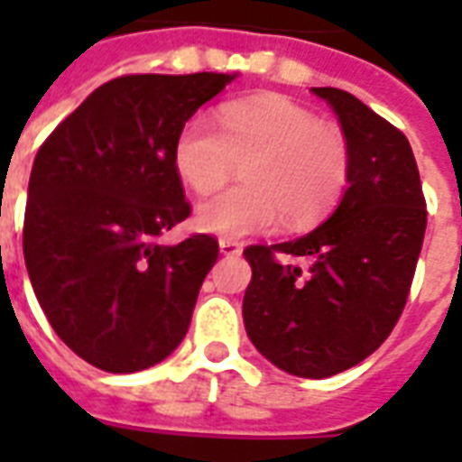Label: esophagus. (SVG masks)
Wrapping results in <instances>:
<instances>
[{
    "instance_id": "obj_1",
    "label": "esophagus",
    "mask_w": 462,
    "mask_h": 462,
    "mask_svg": "<svg viewBox=\"0 0 462 462\" xmlns=\"http://www.w3.org/2000/svg\"><path fill=\"white\" fill-rule=\"evenodd\" d=\"M217 246H220V254L223 256H239L242 254V242H237V239H220L217 242Z\"/></svg>"
}]
</instances>
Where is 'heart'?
I'll use <instances>...</instances> for the list:
<instances>
[{
	"label": "heart",
	"instance_id": "1",
	"mask_svg": "<svg viewBox=\"0 0 462 462\" xmlns=\"http://www.w3.org/2000/svg\"><path fill=\"white\" fill-rule=\"evenodd\" d=\"M174 170L194 191H213L246 162V187L227 189L196 206L199 230L217 237L268 232L282 216L288 227H307L330 210L350 177V143L340 126L288 97L237 100L220 110V125L196 112L180 126Z\"/></svg>",
	"mask_w": 462,
	"mask_h": 462
}]
</instances>
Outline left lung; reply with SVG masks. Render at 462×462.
Listing matches in <instances>:
<instances>
[{"mask_svg":"<svg viewBox=\"0 0 462 462\" xmlns=\"http://www.w3.org/2000/svg\"><path fill=\"white\" fill-rule=\"evenodd\" d=\"M311 93L330 105L350 143L347 189L309 235L246 249L252 282L242 316L268 362L326 379L369 357L401 319L422 252L427 203L405 134L347 90Z\"/></svg>","mask_w":462,"mask_h":462,"instance_id":"8db88e82","label":"left lung"}]
</instances>
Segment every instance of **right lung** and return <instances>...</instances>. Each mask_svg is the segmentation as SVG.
Returning a JSON list of instances; mask_svg holds the SVG:
<instances>
[{
  "label": "right lung",
  "instance_id": "1",
  "mask_svg": "<svg viewBox=\"0 0 462 462\" xmlns=\"http://www.w3.org/2000/svg\"><path fill=\"white\" fill-rule=\"evenodd\" d=\"M235 74H134L96 88L40 146L23 256L54 333L88 365L132 374L187 336L217 242L158 237L191 213L172 162L180 126Z\"/></svg>",
  "mask_w": 462,
  "mask_h": 462
}]
</instances>
